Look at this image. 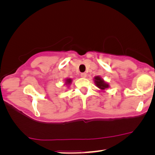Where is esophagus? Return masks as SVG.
<instances>
[{
  "label": "esophagus",
  "mask_w": 155,
  "mask_h": 155,
  "mask_svg": "<svg viewBox=\"0 0 155 155\" xmlns=\"http://www.w3.org/2000/svg\"><path fill=\"white\" fill-rule=\"evenodd\" d=\"M80 76H81L82 78H86V77H87V74H86L85 73H82L80 74Z\"/></svg>",
  "instance_id": "obj_1"
}]
</instances>
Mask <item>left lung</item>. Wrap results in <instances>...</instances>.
<instances>
[{
  "label": "left lung",
  "mask_w": 155,
  "mask_h": 155,
  "mask_svg": "<svg viewBox=\"0 0 155 155\" xmlns=\"http://www.w3.org/2000/svg\"><path fill=\"white\" fill-rule=\"evenodd\" d=\"M94 81L96 86L100 89L101 90H106L107 88L109 87V84L107 83L100 76H96V77H94Z\"/></svg>",
  "instance_id": "1"
}]
</instances>
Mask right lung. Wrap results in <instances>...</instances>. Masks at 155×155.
Returning <instances> with one entry per match:
<instances>
[{
  "instance_id": "obj_1",
  "label": "right lung",
  "mask_w": 155,
  "mask_h": 155,
  "mask_svg": "<svg viewBox=\"0 0 155 155\" xmlns=\"http://www.w3.org/2000/svg\"><path fill=\"white\" fill-rule=\"evenodd\" d=\"M73 80H72V79H71V78H67V79L65 80V84H66V85H70V84H71V82Z\"/></svg>"
}]
</instances>
